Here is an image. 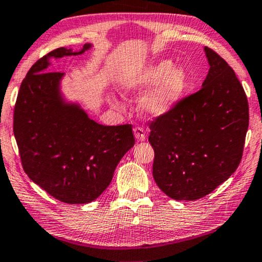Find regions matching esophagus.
I'll list each match as a JSON object with an SVG mask.
<instances>
[{
  "label": "esophagus",
  "instance_id": "obj_1",
  "mask_svg": "<svg viewBox=\"0 0 262 262\" xmlns=\"http://www.w3.org/2000/svg\"><path fill=\"white\" fill-rule=\"evenodd\" d=\"M134 136L138 142H143V141H146V139H147L146 134H144L143 128H140V127L135 128L134 129Z\"/></svg>",
  "mask_w": 262,
  "mask_h": 262
}]
</instances>
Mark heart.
<instances>
[{
  "label": "heart",
  "mask_w": 262,
  "mask_h": 262,
  "mask_svg": "<svg viewBox=\"0 0 262 262\" xmlns=\"http://www.w3.org/2000/svg\"><path fill=\"white\" fill-rule=\"evenodd\" d=\"M188 74L184 68L175 66L170 59H162L124 77L120 82V90L127 95L141 92L155 84L141 97L139 108L149 118H161L181 102L188 90ZM107 101L113 107L120 105L118 99L112 95L107 97Z\"/></svg>",
  "instance_id": "1"
}]
</instances>
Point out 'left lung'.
Instances as JSON below:
<instances>
[{"label":"left lung","instance_id":"obj_1","mask_svg":"<svg viewBox=\"0 0 262 262\" xmlns=\"http://www.w3.org/2000/svg\"><path fill=\"white\" fill-rule=\"evenodd\" d=\"M209 72L197 93L150 124L152 176L176 201H196L231 177L242 161L248 102L235 73L204 48Z\"/></svg>","mask_w":262,"mask_h":262}]
</instances>
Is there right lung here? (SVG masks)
Segmentation results:
<instances>
[{
	"label": "right lung",
	"instance_id": "right-lung-1",
	"mask_svg": "<svg viewBox=\"0 0 262 262\" xmlns=\"http://www.w3.org/2000/svg\"><path fill=\"white\" fill-rule=\"evenodd\" d=\"M59 48L40 58L19 87L14 112V134L29 178L68 204L93 202L106 190L116 165L135 144L130 124L103 126L61 89L65 73L48 72L52 59L80 56Z\"/></svg>",
	"mask_w": 262,
	"mask_h": 262
}]
</instances>
